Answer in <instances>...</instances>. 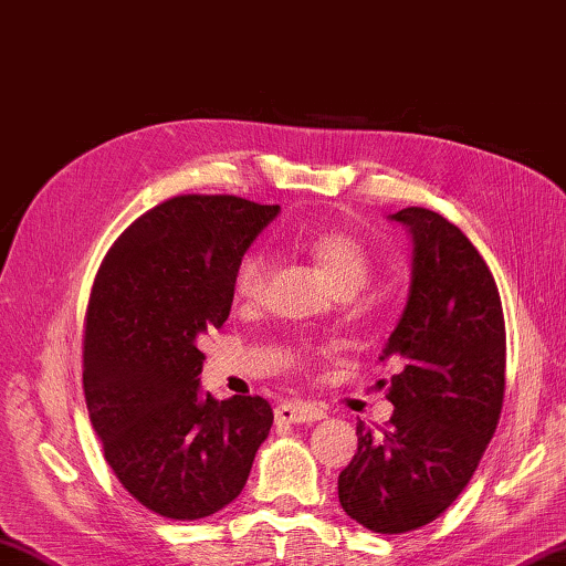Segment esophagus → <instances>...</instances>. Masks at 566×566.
Wrapping results in <instances>:
<instances>
[{
	"instance_id": "1",
	"label": "esophagus",
	"mask_w": 566,
	"mask_h": 566,
	"mask_svg": "<svg viewBox=\"0 0 566 566\" xmlns=\"http://www.w3.org/2000/svg\"><path fill=\"white\" fill-rule=\"evenodd\" d=\"M325 418V410L313 406V402H300V400H291V402H281L275 408V420L283 424H303V422H317Z\"/></svg>"
}]
</instances>
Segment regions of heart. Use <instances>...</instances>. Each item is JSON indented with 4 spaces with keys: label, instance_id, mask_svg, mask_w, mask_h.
I'll use <instances>...</instances> for the list:
<instances>
[{
    "label": "heart",
    "instance_id": "1",
    "mask_svg": "<svg viewBox=\"0 0 566 566\" xmlns=\"http://www.w3.org/2000/svg\"><path fill=\"white\" fill-rule=\"evenodd\" d=\"M297 244L319 263V269L329 275L337 287L344 283L361 285V281L366 279L368 251L364 241L352 234L349 229H315V232L300 234ZM266 263L269 261L263 249H251L241 256L234 271V287L241 297L253 300L261 295L263 283H266Z\"/></svg>",
    "mask_w": 566,
    "mask_h": 566
}]
</instances>
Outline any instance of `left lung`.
<instances>
[{"label":"left lung","mask_w":566,"mask_h":566,"mask_svg":"<svg viewBox=\"0 0 566 566\" xmlns=\"http://www.w3.org/2000/svg\"><path fill=\"white\" fill-rule=\"evenodd\" d=\"M412 241L410 291L378 361L398 366L394 418L339 474V503L356 523L400 535L432 523L474 476L495 432L505 388L501 295L474 244L424 207L388 214Z\"/></svg>","instance_id":"1"}]
</instances>
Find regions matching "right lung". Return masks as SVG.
<instances>
[{"label":"right lung","mask_w":566,"mask_h":566,"mask_svg":"<svg viewBox=\"0 0 566 566\" xmlns=\"http://www.w3.org/2000/svg\"><path fill=\"white\" fill-rule=\"evenodd\" d=\"M279 212L234 195H180L114 241L92 285L90 422L122 486L170 521L232 503L271 432L269 400L200 388L198 339L227 322L239 261Z\"/></svg>","instance_id":"add662e5"}]
</instances>
